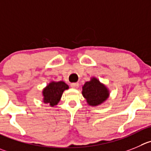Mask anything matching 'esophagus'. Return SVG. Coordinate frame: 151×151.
Masks as SVG:
<instances>
[{
  "label": "esophagus",
  "instance_id": "34e87169",
  "mask_svg": "<svg viewBox=\"0 0 151 151\" xmlns=\"http://www.w3.org/2000/svg\"><path fill=\"white\" fill-rule=\"evenodd\" d=\"M71 88H78L79 83H74L71 84Z\"/></svg>",
  "mask_w": 151,
  "mask_h": 151
}]
</instances>
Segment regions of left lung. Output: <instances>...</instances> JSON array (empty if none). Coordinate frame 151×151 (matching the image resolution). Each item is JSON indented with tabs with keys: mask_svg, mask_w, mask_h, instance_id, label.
<instances>
[{
	"mask_svg": "<svg viewBox=\"0 0 151 151\" xmlns=\"http://www.w3.org/2000/svg\"><path fill=\"white\" fill-rule=\"evenodd\" d=\"M82 95L88 106H98L104 104L109 97V90L105 84L98 80L97 77H91L83 86Z\"/></svg>",
	"mask_w": 151,
	"mask_h": 151,
	"instance_id": "obj_1",
	"label": "left lung"
}]
</instances>
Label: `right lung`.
<instances>
[{"label": "right lung", "mask_w": 151, "mask_h": 151, "mask_svg": "<svg viewBox=\"0 0 151 151\" xmlns=\"http://www.w3.org/2000/svg\"><path fill=\"white\" fill-rule=\"evenodd\" d=\"M68 88V86L63 81H50L42 90V101L53 107L60 102L63 91Z\"/></svg>", "instance_id": "1"}]
</instances>
